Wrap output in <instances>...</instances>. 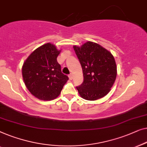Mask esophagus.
<instances>
[{"label":"esophagus","instance_id":"34e87169","mask_svg":"<svg viewBox=\"0 0 147 147\" xmlns=\"http://www.w3.org/2000/svg\"><path fill=\"white\" fill-rule=\"evenodd\" d=\"M69 79H70V80H72V79H73V74H70L69 75Z\"/></svg>","mask_w":147,"mask_h":147}]
</instances>
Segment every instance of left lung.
<instances>
[{
  "label": "left lung",
  "instance_id": "left-lung-1",
  "mask_svg": "<svg viewBox=\"0 0 147 147\" xmlns=\"http://www.w3.org/2000/svg\"><path fill=\"white\" fill-rule=\"evenodd\" d=\"M81 65L84 80L76 89L85 100L102 98L111 90L117 77V65L112 54L95 42L74 46Z\"/></svg>",
  "mask_w": 147,
  "mask_h": 147
}]
</instances>
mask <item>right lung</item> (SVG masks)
Segmentation results:
<instances>
[{"label": "right lung", "mask_w": 147, "mask_h": 147, "mask_svg": "<svg viewBox=\"0 0 147 147\" xmlns=\"http://www.w3.org/2000/svg\"><path fill=\"white\" fill-rule=\"evenodd\" d=\"M60 53L55 45L47 43L33 51L22 66V77L26 88L40 100L57 98L69 80L57 62Z\"/></svg>", "instance_id": "obj_1"}]
</instances>
